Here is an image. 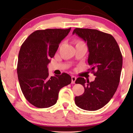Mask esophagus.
<instances>
[{"label": "esophagus", "instance_id": "34e87169", "mask_svg": "<svg viewBox=\"0 0 133 133\" xmlns=\"http://www.w3.org/2000/svg\"><path fill=\"white\" fill-rule=\"evenodd\" d=\"M76 80V77L75 76H71V83L72 84H74V83H75V81Z\"/></svg>", "mask_w": 133, "mask_h": 133}]
</instances>
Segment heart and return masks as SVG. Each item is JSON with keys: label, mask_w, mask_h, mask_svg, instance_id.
<instances>
[{"label": "heart", "mask_w": 133, "mask_h": 133, "mask_svg": "<svg viewBox=\"0 0 133 133\" xmlns=\"http://www.w3.org/2000/svg\"><path fill=\"white\" fill-rule=\"evenodd\" d=\"M75 44L76 45H77L80 44H84V43H83L82 41H80V40H76V41H75Z\"/></svg>", "instance_id": "heart-1"}]
</instances>
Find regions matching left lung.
Segmentation results:
<instances>
[{
  "instance_id": "obj_1",
  "label": "left lung",
  "mask_w": 133,
  "mask_h": 133,
  "mask_svg": "<svg viewBox=\"0 0 133 133\" xmlns=\"http://www.w3.org/2000/svg\"><path fill=\"white\" fill-rule=\"evenodd\" d=\"M76 34L87 43L89 51V69L96 76L93 82L78 77L75 82L84 87V92L76 96L78 107L88 111H96L104 107L114 96L120 82L122 55L113 36L99 30L76 28Z\"/></svg>"
}]
</instances>
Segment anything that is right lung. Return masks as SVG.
Segmentation results:
<instances>
[{
  "label": "right lung",
  "mask_w": 133,
  "mask_h": 133,
  "mask_svg": "<svg viewBox=\"0 0 133 133\" xmlns=\"http://www.w3.org/2000/svg\"><path fill=\"white\" fill-rule=\"evenodd\" d=\"M70 30L71 28L35 31L20 49L17 67L20 87L25 99L37 108L56 104L60 90L71 82V76L65 72L49 77L47 68L50 58Z\"/></svg>",
  "instance_id": "right-lung-1"
}]
</instances>
